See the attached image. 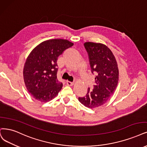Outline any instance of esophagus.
I'll use <instances>...</instances> for the list:
<instances>
[{"instance_id":"obj_1","label":"esophagus","mask_w":147,"mask_h":147,"mask_svg":"<svg viewBox=\"0 0 147 147\" xmlns=\"http://www.w3.org/2000/svg\"><path fill=\"white\" fill-rule=\"evenodd\" d=\"M66 83H67V84L68 85H69V86H72V85H74V83H73V82H69V81H68V80H67V81Z\"/></svg>"}]
</instances>
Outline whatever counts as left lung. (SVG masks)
Masks as SVG:
<instances>
[{
  "instance_id": "left-lung-1",
  "label": "left lung",
  "mask_w": 147,
  "mask_h": 147,
  "mask_svg": "<svg viewBox=\"0 0 147 147\" xmlns=\"http://www.w3.org/2000/svg\"><path fill=\"white\" fill-rule=\"evenodd\" d=\"M92 73L96 74L94 89L88 88L86 96L79 101L86 107L95 108L104 105L116 89L119 80V68L116 59L110 49L101 43L86 42Z\"/></svg>"
}]
</instances>
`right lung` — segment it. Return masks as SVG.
I'll list each match as a JSON object with an SVG mask.
<instances>
[{
	"label": "right lung",
	"mask_w": 147,
	"mask_h": 147,
	"mask_svg": "<svg viewBox=\"0 0 147 147\" xmlns=\"http://www.w3.org/2000/svg\"><path fill=\"white\" fill-rule=\"evenodd\" d=\"M73 45L66 39H50L31 51L24 65L23 76L27 90L35 99L48 102L61 90L63 84L57 79V61L64 50Z\"/></svg>",
	"instance_id": "add662e5"
}]
</instances>
